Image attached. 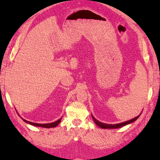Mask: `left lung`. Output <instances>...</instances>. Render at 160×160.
I'll use <instances>...</instances> for the list:
<instances>
[{"label": "left lung", "instance_id": "left-lung-1", "mask_svg": "<svg viewBox=\"0 0 160 160\" xmlns=\"http://www.w3.org/2000/svg\"><path fill=\"white\" fill-rule=\"evenodd\" d=\"M141 115V114H139V115L137 116L135 118H133L132 119L129 120V121H127V122H124L123 123H120V124H104V123H102L99 121H98L96 119H95V117L92 115V117H93V119L94 120V122L98 126V127H101L102 128H118L120 127H124V126L127 125L128 124H131V123H132L133 122H135L136 120L138 118L139 116Z\"/></svg>", "mask_w": 160, "mask_h": 160}]
</instances>
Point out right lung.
Instances as JSON below:
<instances>
[{
	"instance_id": "right-lung-1",
	"label": "right lung",
	"mask_w": 160,
	"mask_h": 160,
	"mask_svg": "<svg viewBox=\"0 0 160 160\" xmlns=\"http://www.w3.org/2000/svg\"><path fill=\"white\" fill-rule=\"evenodd\" d=\"M61 119L60 118V119H58V121H56L55 122H52V123H50V124H37V123H33V122H29V121H27V120L25 119H23L24 121L26 122V123H28V124H32L33 126H36V127H43V128H53V127H57V126L60 124V122H61Z\"/></svg>"
}]
</instances>
